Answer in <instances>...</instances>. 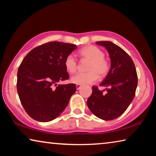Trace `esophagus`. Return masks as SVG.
Returning <instances> with one entry per match:
<instances>
[{"instance_id": "obj_1", "label": "esophagus", "mask_w": 156, "mask_h": 156, "mask_svg": "<svg viewBox=\"0 0 156 156\" xmlns=\"http://www.w3.org/2000/svg\"><path fill=\"white\" fill-rule=\"evenodd\" d=\"M81 85L80 84H76V89H77V90H78V89H80L81 88Z\"/></svg>"}]
</instances>
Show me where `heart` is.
I'll return each instance as SVG.
<instances>
[{
  "instance_id": "obj_1",
  "label": "heart",
  "mask_w": 156,
  "mask_h": 156,
  "mask_svg": "<svg viewBox=\"0 0 156 156\" xmlns=\"http://www.w3.org/2000/svg\"><path fill=\"white\" fill-rule=\"evenodd\" d=\"M79 55L83 58L90 61L87 68L88 73H77L72 76L71 82L80 85H87L94 83L98 76L104 77L109 70V65L104 58L105 54L101 49L94 45L83 47L79 51ZM65 67L69 73H73L77 69V62L72 54H69L65 60Z\"/></svg>"
}]
</instances>
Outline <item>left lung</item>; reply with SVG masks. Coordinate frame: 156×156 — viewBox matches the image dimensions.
Wrapping results in <instances>:
<instances>
[{
	"instance_id": "obj_1",
	"label": "left lung",
	"mask_w": 156,
	"mask_h": 156,
	"mask_svg": "<svg viewBox=\"0 0 156 156\" xmlns=\"http://www.w3.org/2000/svg\"><path fill=\"white\" fill-rule=\"evenodd\" d=\"M105 47L109 54L111 68L100 85L102 91L92 87V94L87 102L91 113L104 120L119 117L127 109L135 96L138 86L135 65L131 58L117 44L111 41L96 43Z\"/></svg>"
}]
</instances>
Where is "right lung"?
Returning <instances> with one entry per match:
<instances>
[{
  "instance_id": "1",
  "label": "right lung",
  "mask_w": 156,
  "mask_h": 156,
  "mask_svg": "<svg viewBox=\"0 0 156 156\" xmlns=\"http://www.w3.org/2000/svg\"><path fill=\"white\" fill-rule=\"evenodd\" d=\"M76 48V44L49 42L33 49L23 60L17 73V91L31 118L49 122L67 107L76 85L57 83L69 78L65 60Z\"/></svg>"
}]
</instances>
